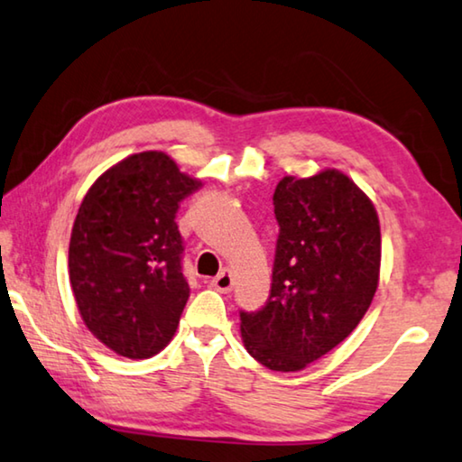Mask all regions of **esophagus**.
<instances>
[{
  "label": "esophagus",
  "mask_w": 462,
  "mask_h": 462,
  "mask_svg": "<svg viewBox=\"0 0 462 462\" xmlns=\"http://www.w3.org/2000/svg\"><path fill=\"white\" fill-rule=\"evenodd\" d=\"M211 285H214L217 291H222V294H228V291L232 290V285H234L232 271L230 269L219 271V275H216L214 280H211Z\"/></svg>",
  "instance_id": "1"
}]
</instances>
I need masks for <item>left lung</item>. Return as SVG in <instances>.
I'll return each instance as SVG.
<instances>
[{
  "label": "left lung",
  "instance_id": "8db88e82",
  "mask_svg": "<svg viewBox=\"0 0 462 462\" xmlns=\"http://www.w3.org/2000/svg\"><path fill=\"white\" fill-rule=\"evenodd\" d=\"M280 224L267 304L240 312L248 354L275 372H298L349 337L380 280L374 203L347 174L325 168L283 177L273 193Z\"/></svg>",
  "mask_w": 462,
  "mask_h": 462
}]
</instances>
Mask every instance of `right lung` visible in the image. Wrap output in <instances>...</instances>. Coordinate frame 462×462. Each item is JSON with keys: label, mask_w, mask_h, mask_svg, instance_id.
<instances>
[{"label": "right lung", "mask_w": 462, "mask_h": 462, "mask_svg": "<svg viewBox=\"0 0 462 462\" xmlns=\"http://www.w3.org/2000/svg\"><path fill=\"white\" fill-rule=\"evenodd\" d=\"M201 187L164 152L131 153L88 189L69 240V283L84 325L108 349L145 360L177 333L182 275L179 203Z\"/></svg>", "instance_id": "right-lung-1"}]
</instances>
